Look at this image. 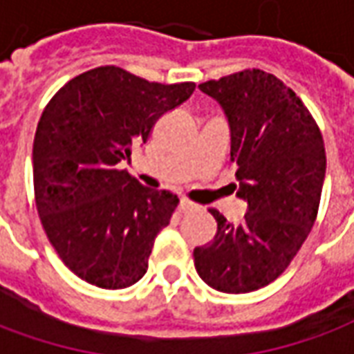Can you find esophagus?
Wrapping results in <instances>:
<instances>
[{"label": "esophagus", "mask_w": 354, "mask_h": 354, "mask_svg": "<svg viewBox=\"0 0 354 354\" xmlns=\"http://www.w3.org/2000/svg\"><path fill=\"white\" fill-rule=\"evenodd\" d=\"M178 208H180V212H184L185 214V212H189V210H195V208H197V205L184 197V199H180V207Z\"/></svg>", "instance_id": "esophagus-1"}]
</instances>
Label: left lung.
Masks as SVG:
<instances>
[{
    "label": "left lung",
    "mask_w": 354,
    "mask_h": 354,
    "mask_svg": "<svg viewBox=\"0 0 354 354\" xmlns=\"http://www.w3.org/2000/svg\"><path fill=\"white\" fill-rule=\"evenodd\" d=\"M230 121L237 195L248 203L239 225L216 208L214 241L193 250L210 288L246 294L284 273L317 220L326 172L324 140L311 111L273 73L252 68L201 83Z\"/></svg>",
    "instance_id": "1"
}]
</instances>
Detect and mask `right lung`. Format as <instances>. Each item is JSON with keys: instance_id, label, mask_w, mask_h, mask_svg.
Masks as SVG:
<instances>
[{"instance_id": "obj_1", "label": "right lung", "mask_w": 354, "mask_h": 354, "mask_svg": "<svg viewBox=\"0 0 354 354\" xmlns=\"http://www.w3.org/2000/svg\"><path fill=\"white\" fill-rule=\"evenodd\" d=\"M193 91L189 81L162 85L100 66L68 81L43 109L32 157L35 207L60 260L88 284L127 288L147 271L180 199L117 165Z\"/></svg>"}]
</instances>
